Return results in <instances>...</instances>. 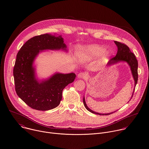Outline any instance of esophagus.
Here are the masks:
<instances>
[{
  "instance_id": "34e87169",
  "label": "esophagus",
  "mask_w": 149,
  "mask_h": 149,
  "mask_svg": "<svg viewBox=\"0 0 149 149\" xmlns=\"http://www.w3.org/2000/svg\"><path fill=\"white\" fill-rule=\"evenodd\" d=\"M87 74L86 73L84 72H80L78 74V78H81V79H84L86 78L87 77Z\"/></svg>"
}]
</instances>
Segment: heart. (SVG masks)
Listing matches in <instances>:
<instances>
[{"instance_id": "obj_1", "label": "heart", "mask_w": 149, "mask_h": 149, "mask_svg": "<svg viewBox=\"0 0 149 149\" xmlns=\"http://www.w3.org/2000/svg\"><path fill=\"white\" fill-rule=\"evenodd\" d=\"M105 47L97 44H91L80 47L77 51V56L80 61H89L100 56L98 66H101L108 61L111 53L105 51Z\"/></svg>"}]
</instances>
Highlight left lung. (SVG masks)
Instances as JSON below:
<instances>
[{"mask_svg":"<svg viewBox=\"0 0 149 149\" xmlns=\"http://www.w3.org/2000/svg\"><path fill=\"white\" fill-rule=\"evenodd\" d=\"M114 43L118 47V52L115 57L110 58V60L107 63V65H111L116 63L119 62H127L131 68L132 74L134 80V85L136 86V85L137 83V80H138V61H137V60L136 59L135 55L133 53L131 52V50L130 49V48L126 44L117 42V41H114ZM134 89H134L132 97L133 95ZM83 103H84V105L85 107L86 108V109L89 111H90L91 113H92L93 114H98V115H110V114L113 113H113H107V114H100V113H96L95 111H92L89 108H88L87 105L86 103L84 97L83 98Z\"/></svg>","mask_w":149,"mask_h":149,"instance_id":"left-lung-1","label":"left lung"}]
</instances>
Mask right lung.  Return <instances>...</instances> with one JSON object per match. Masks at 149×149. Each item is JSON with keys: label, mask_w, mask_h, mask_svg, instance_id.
Segmentation results:
<instances>
[{"label": "right lung", "mask_w": 149, "mask_h": 149, "mask_svg": "<svg viewBox=\"0 0 149 149\" xmlns=\"http://www.w3.org/2000/svg\"><path fill=\"white\" fill-rule=\"evenodd\" d=\"M61 35L45 34L35 36L24 44L18 51L13 68L15 90L18 97L31 108L51 110L60 104L63 89L74 81L75 74L56 73L49 79L38 81L33 64L35 57L45 49H66Z\"/></svg>", "instance_id": "add662e5"}]
</instances>
